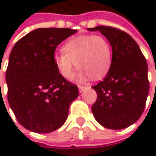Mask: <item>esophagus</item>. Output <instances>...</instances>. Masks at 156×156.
<instances>
[{"mask_svg":"<svg viewBox=\"0 0 156 156\" xmlns=\"http://www.w3.org/2000/svg\"><path fill=\"white\" fill-rule=\"evenodd\" d=\"M85 88H86V87H83V86H78V90H79V92H80V93H82V92L85 90Z\"/></svg>","mask_w":156,"mask_h":156,"instance_id":"esophagus-1","label":"esophagus"}]
</instances>
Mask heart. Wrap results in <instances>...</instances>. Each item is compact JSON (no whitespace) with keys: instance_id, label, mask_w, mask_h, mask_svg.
I'll list each match as a JSON object with an SVG mask.
<instances>
[{"instance_id":"1","label":"heart","mask_w":156,"mask_h":156,"mask_svg":"<svg viewBox=\"0 0 156 156\" xmlns=\"http://www.w3.org/2000/svg\"><path fill=\"white\" fill-rule=\"evenodd\" d=\"M58 72L66 79L73 76L74 66L79 69L76 79L84 82L91 77L103 78L112 63V50L108 41L98 35H80L68 41L62 53L53 56Z\"/></svg>"}]
</instances>
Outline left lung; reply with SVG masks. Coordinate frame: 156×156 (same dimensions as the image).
Here are the masks:
<instances>
[{"instance_id":"1","label":"left lung","mask_w":156,"mask_h":156,"mask_svg":"<svg viewBox=\"0 0 156 156\" xmlns=\"http://www.w3.org/2000/svg\"><path fill=\"white\" fill-rule=\"evenodd\" d=\"M87 30L100 31L112 48L108 73L93 87L98 98L92 113L106 128H126L140 118L144 109L149 93L147 62L137 43L126 32L108 26Z\"/></svg>"}]
</instances>
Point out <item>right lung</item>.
<instances>
[{
	"instance_id": "1",
	"label": "right lung",
	"mask_w": 156,
	"mask_h": 156,
	"mask_svg": "<svg viewBox=\"0 0 156 156\" xmlns=\"http://www.w3.org/2000/svg\"><path fill=\"white\" fill-rule=\"evenodd\" d=\"M76 32L36 29L12 49L6 70L8 102L19 123L30 131L46 134L58 129L78 98V87L63 78L53 62L57 46Z\"/></svg>"
}]
</instances>
